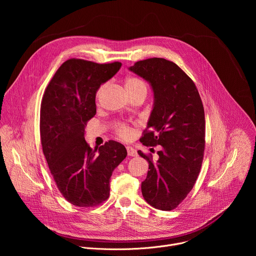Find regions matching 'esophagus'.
<instances>
[{"instance_id":"obj_1","label":"esophagus","mask_w":256,"mask_h":256,"mask_svg":"<svg viewBox=\"0 0 256 256\" xmlns=\"http://www.w3.org/2000/svg\"><path fill=\"white\" fill-rule=\"evenodd\" d=\"M126 150H128V156L136 157V156L138 155L136 150H134L132 147H128V148H126Z\"/></svg>"}]
</instances>
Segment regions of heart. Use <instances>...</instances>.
<instances>
[{"label":"heart","instance_id":"b5f03b06","mask_svg":"<svg viewBox=\"0 0 256 256\" xmlns=\"http://www.w3.org/2000/svg\"><path fill=\"white\" fill-rule=\"evenodd\" d=\"M126 89L128 91V93H134V92H144L147 94V86H146L144 82L142 81L138 78H134V77H130L128 78L126 80ZM105 85H101L97 92H96V99L99 98V96L101 95L102 91L104 90ZM116 132L120 136L124 138H128L132 136V130L126 124H118L116 126Z\"/></svg>","mask_w":256,"mask_h":256}]
</instances>
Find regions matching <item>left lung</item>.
<instances>
[{
    "label": "left lung",
    "instance_id": "obj_1",
    "mask_svg": "<svg viewBox=\"0 0 256 256\" xmlns=\"http://www.w3.org/2000/svg\"><path fill=\"white\" fill-rule=\"evenodd\" d=\"M128 70L147 81L154 104L140 140L147 147L162 146L158 160L138 151L149 163L142 194L150 206L171 210L192 190L204 151V110L194 81L173 62L153 58Z\"/></svg>",
    "mask_w": 256,
    "mask_h": 256
}]
</instances>
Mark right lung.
<instances>
[{
	"label": "right lung",
	"mask_w": 256,
	"mask_h": 256,
	"mask_svg": "<svg viewBox=\"0 0 256 256\" xmlns=\"http://www.w3.org/2000/svg\"><path fill=\"white\" fill-rule=\"evenodd\" d=\"M120 66L118 62L68 60L56 72L42 98V151L58 190L77 206H95L108 198L109 179L128 155L118 142L109 140L92 149L84 138L87 122L96 114L98 88Z\"/></svg>",
	"instance_id": "1"
}]
</instances>
